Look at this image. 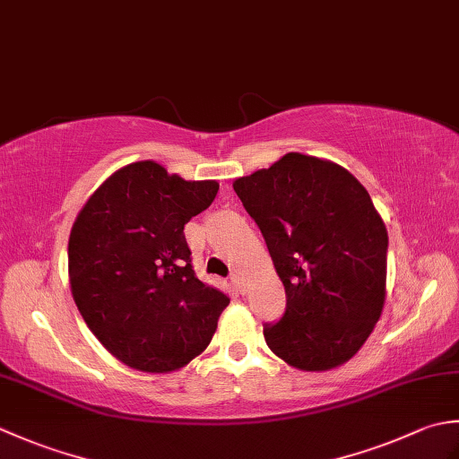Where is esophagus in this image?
Wrapping results in <instances>:
<instances>
[{"label": "esophagus", "mask_w": 459, "mask_h": 459, "mask_svg": "<svg viewBox=\"0 0 459 459\" xmlns=\"http://www.w3.org/2000/svg\"><path fill=\"white\" fill-rule=\"evenodd\" d=\"M230 284H232V288L238 291V294H245V280L240 278V274H232L230 276Z\"/></svg>", "instance_id": "34e87169"}]
</instances>
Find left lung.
Masks as SVG:
<instances>
[{
    "mask_svg": "<svg viewBox=\"0 0 459 459\" xmlns=\"http://www.w3.org/2000/svg\"><path fill=\"white\" fill-rule=\"evenodd\" d=\"M286 290L268 347L301 370L353 357L385 306L388 235L367 189L337 163L286 153L235 183Z\"/></svg>",
    "mask_w": 459,
    "mask_h": 459,
    "instance_id": "obj_1",
    "label": "left lung"
}]
</instances>
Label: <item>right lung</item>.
Returning a JSON list of instances; mask_svg holds the SVG:
<instances>
[{
    "instance_id": "add662e5",
    "label": "right lung",
    "mask_w": 459,
    "mask_h": 459,
    "mask_svg": "<svg viewBox=\"0 0 459 459\" xmlns=\"http://www.w3.org/2000/svg\"><path fill=\"white\" fill-rule=\"evenodd\" d=\"M217 191V181H185L160 163L135 161L112 173L73 224L74 304L132 368L168 373L211 343L230 299L195 276L183 229Z\"/></svg>"
}]
</instances>
